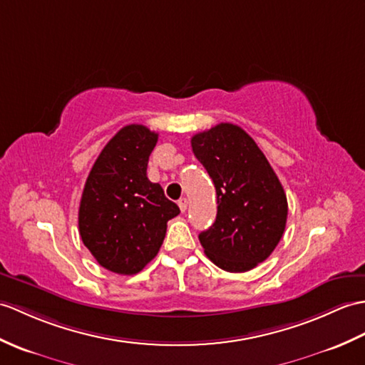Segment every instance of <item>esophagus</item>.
<instances>
[{"mask_svg":"<svg viewBox=\"0 0 365 365\" xmlns=\"http://www.w3.org/2000/svg\"><path fill=\"white\" fill-rule=\"evenodd\" d=\"M179 208H180L182 213H185L186 208H188V199H186V197H182V199L179 200Z\"/></svg>","mask_w":365,"mask_h":365,"instance_id":"esophagus-1","label":"esophagus"}]
</instances>
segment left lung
I'll use <instances>...</instances> for the list:
<instances>
[{"mask_svg":"<svg viewBox=\"0 0 365 365\" xmlns=\"http://www.w3.org/2000/svg\"><path fill=\"white\" fill-rule=\"evenodd\" d=\"M217 197L216 221L199 235L205 255L227 272L257 267L286 227L287 200L266 155L240 125L221 123L191 138Z\"/></svg>","mask_w":365,"mask_h":365,"instance_id":"obj_1","label":"left lung"}]
</instances>
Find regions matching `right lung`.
I'll list each match as a JSON object with an SVG mask.
<instances>
[{
    "mask_svg": "<svg viewBox=\"0 0 365 365\" xmlns=\"http://www.w3.org/2000/svg\"><path fill=\"white\" fill-rule=\"evenodd\" d=\"M158 133L129 124L110 140L93 165L79 205V233L91 255L110 272L138 274L162 247L166 224L180 213L148 162Z\"/></svg>",
    "mask_w": 365,
    "mask_h": 365,
    "instance_id": "add662e5",
    "label": "right lung"
}]
</instances>
